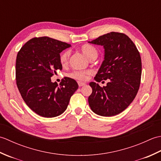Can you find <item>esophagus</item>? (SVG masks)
<instances>
[{"mask_svg":"<svg viewBox=\"0 0 161 161\" xmlns=\"http://www.w3.org/2000/svg\"><path fill=\"white\" fill-rule=\"evenodd\" d=\"M78 85L79 86H85L86 85V84L84 83V82H81V81H78Z\"/></svg>","mask_w":161,"mask_h":161,"instance_id":"obj_1","label":"esophagus"}]
</instances>
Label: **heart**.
I'll return each mask as SVG.
<instances>
[{
  "label": "heart",
  "instance_id": "1",
  "mask_svg": "<svg viewBox=\"0 0 161 161\" xmlns=\"http://www.w3.org/2000/svg\"><path fill=\"white\" fill-rule=\"evenodd\" d=\"M80 50L85 56L90 60L96 59L98 55V50L95 46L91 44H84L80 47ZM70 55V50H66L60 54L59 61L63 66H66L69 62V58ZM91 73V70H75L69 73L68 76L71 78L77 80L85 81L86 80L87 76Z\"/></svg>",
  "mask_w": 161,
  "mask_h": 161
}]
</instances>
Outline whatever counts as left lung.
I'll return each mask as SVG.
<instances>
[{"label": "left lung", "mask_w": 161, "mask_h": 161, "mask_svg": "<svg viewBox=\"0 0 161 161\" xmlns=\"http://www.w3.org/2000/svg\"><path fill=\"white\" fill-rule=\"evenodd\" d=\"M104 46V60L94 77L100 82L108 80L101 87L91 82V95L88 104L91 110L102 116H114L127 108L134 100L141 84L142 62L140 53L124 33L111 32L89 42Z\"/></svg>", "instance_id": "8db88e82"}]
</instances>
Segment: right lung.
Segmentation results:
<instances>
[{
	"mask_svg": "<svg viewBox=\"0 0 161 161\" xmlns=\"http://www.w3.org/2000/svg\"><path fill=\"white\" fill-rule=\"evenodd\" d=\"M70 44L47 36L35 37L22 46L16 61L17 87L26 104L42 117L53 118L66 111L79 86L64 77L58 86L50 77L62 69L60 53Z\"/></svg>",
	"mask_w": 161,
	"mask_h": 161,
	"instance_id": "add662e5",
	"label": "right lung"
}]
</instances>
